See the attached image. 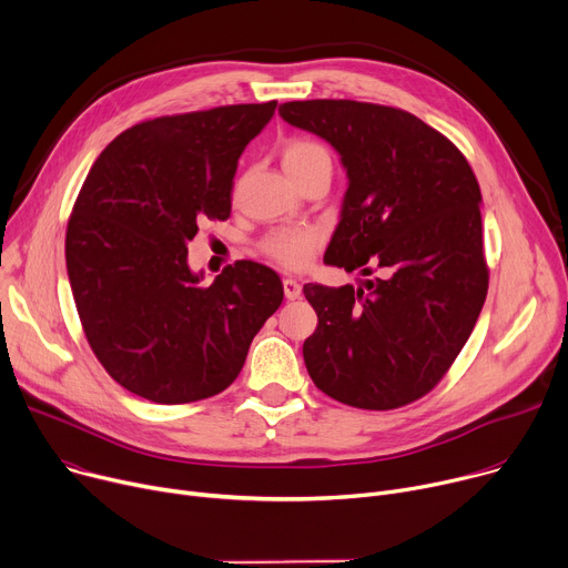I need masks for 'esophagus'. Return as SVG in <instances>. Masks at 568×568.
<instances>
[{
    "label": "esophagus",
    "mask_w": 568,
    "mask_h": 568,
    "mask_svg": "<svg viewBox=\"0 0 568 568\" xmlns=\"http://www.w3.org/2000/svg\"><path fill=\"white\" fill-rule=\"evenodd\" d=\"M283 292H285V298L294 301L301 296V283L294 278H283Z\"/></svg>",
    "instance_id": "obj_1"
}]
</instances>
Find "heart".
<instances>
[{"label": "heart", "instance_id": "1", "mask_svg": "<svg viewBox=\"0 0 568 568\" xmlns=\"http://www.w3.org/2000/svg\"><path fill=\"white\" fill-rule=\"evenodd\" d=\"M328 156L326 149L313 140H290L283 149V165L287 170L290 176H294L296 172H301L305 165H311L317 159ZM320 233L315 229H283L272 233L265 242H263V251L276 261L278 265L287 267V270H301L303 265H307L311 261L317 244H320Z\"/></svg>", "mask_w": 568, "mask_h": 568}]
</instances>
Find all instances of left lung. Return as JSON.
<instances>
[{
    "mask_svg": "<svg viewBox=\"0 0 568 568\" xmlns=\"http://www.w3.org/2000/svg\"><path fill=\"white\" fill-rule=\"evenodd\" d=\"M278 113L324 138L346 170L324 263L381 272L357 290L303 285L320 320L303 342L307 374L353 407L417 400L467 344L487 296L476 174L448 138L400 109L311 99Z\"/></svg>",
    "mask_w": 568,
    "mask_h": 568,
    "instance_id": "left-lung-1",
    "label": "left lung"
}]
</instances>
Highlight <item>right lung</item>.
<instances>
[{
  "label": "right lung",
  "instance_id": "add662e5",
  "mask_svg": "<svg viewBox=\"0 0 568 568\" xmlns=\"http://www.w3.org/2000/svg\"><path fill=\"white\" fill-rule=\"evenodd\" d=\"M276 111L237 104L146 120L90 168L65 233V263L90 348L131 394L176 405L224 392L283 283L237 261L211 285L187 265L203 220H229L244 146Z\"/></svg>",
  "mask_w": 568,
  "mask_h": 568
}]
</instances>
